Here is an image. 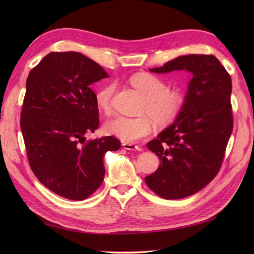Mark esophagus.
I'll return each instance as SVG.
<instances>
[{"instance_id":"esophagus-1","label":"esophagus","mask_w":254,"mask_h":254,"mask_svg":"<svg viewBox=\"0 0 254 254\" xmlns=\"http://www.w3.org/2000/svg\"><path fill=\"white\" fill-rule=\"evenodd\" d=\"M122 146L123 148H126L127 150H138V152H141L142 150V147H139L137 145L132 144V143H123Z\"/></svg>"}]
</instances>
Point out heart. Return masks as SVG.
<instances>
[{"mask_svg":"<svg viewBox=\"0 0 254 254\" xmlns=\"http://www.w3.org/2000/svg\"><path fill=\"white\" fill-rule=\"evenodd\" d=\"M130 84L145 97L141 111L148 115L137 118L117 116L106 122L105 131L126 143H135L154 132L155 120L161 126L174 122L185 107L186 98L180 90L168 89L163 79L149 73L132 75ZM115 89L116 86L109 84L97 91L96 102L102 112L110 113Z\"/></svg>","mask_w":254,"mask_h":254,"instance_id":"b5f03b06","label":"heart"}]
</instances>
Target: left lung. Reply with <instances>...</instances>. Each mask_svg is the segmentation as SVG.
I'll list each match as a JSON object with an SVG mask.
<instances>
[{
  "label": "left lung",
  "instance_id": "obj_1",
  "mask_svg": "<svg viewBox=\"0 0 254 254\" xmlns=\"http://www.w3.org/2000/svg\"><path fill=\"white\" fill-rule=\"evenodd\" d=\"M190 72L185 107L175 122L161 131L147 148L161 163L145 177L150 190L166 199L190 196L218 174L233 132L231 78L212 55L178 57L150 72Z\"/></svg>",
  "mask_w": 254,
  "mask_h": 254
}]
</instances>
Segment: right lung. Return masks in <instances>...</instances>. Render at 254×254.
Segmentation results:
<instances>
[{
  "label": "right lung",
  "mask_w": 254,
  "mask_h": 254,
  "mask_svg": "<svg viewBox=\"0 0 254 254\" xmlns=\"http://www.w3.org/2000/svg\"><path fill=\"white\" fill-rule=\"evenodd\" d=\"M109 75L78 52H51L30 71L20 113L28 161L42 185L74 201L91 195L104 181V157L119 139L85 142L99 126L91 84Z\"/></svg>",
  "instance_id": "add662e5"
}]
</instances>
